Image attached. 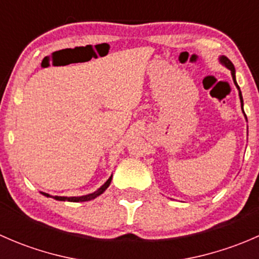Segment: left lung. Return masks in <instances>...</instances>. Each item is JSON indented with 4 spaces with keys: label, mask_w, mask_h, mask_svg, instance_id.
<instances>
[{
    "label": "left lung",
    "mask_w": 259,
    "mask_h": 259,
    "mask_svg": "<svg viewBox=\"0 0 259 259\" xmlns=\"http://www.w3.org/2000/svg\"><path fill=\"white\" fill-rule=\"evenodd\" d=\"M221 62L223 65H226L227 67H228L229 70H231L232 71V76H233V80H234V83H236V86L237 88L239 89V86H238V83L236 82V74H234V72H236V70H234V65L232 64V61L231 60L228 59V57H226V56H222L221 57ZM239 99H241V103H242V109H243V99H242V94H241V90H239ZM243 113H244V111H243ZM245 119H247V116H245Z\"/></svg>",
    "instance_id": "left-lung-1"
}]
</instances>
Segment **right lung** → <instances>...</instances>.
<instances>
[{"mask_svg": "<svg viewBox=\"0 0 259 259\" xmlns=\"http://www.w3.org/2000/svg\"><path fill=\"white\" fill-rule=\"evenodd\" d=\"M111 177H113V176H111ZM111 177L108 180H106V183L103 185V187L99 188V189L96 190V192L91 193V194L82 195V197H57V195H56V197H52V198H54V199H56V200H62V202H65V200H67V202H88V200L94 199V198L99 197V195L103 194V193L105 192L106 188H108L109 185H110ZM42 194L46 195V197H51V195L48 194V193H42Z\"/></svg>", "mask_w": 259, "mask_h": 259, "instance_id": "1", "label": "right lung"}]
</instances>
